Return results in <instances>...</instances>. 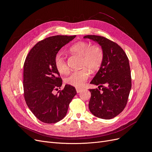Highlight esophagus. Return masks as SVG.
I'll return each mask as SVG.
<instances>
[{"label":"esophagus","mask_w":152,"mask_h":152,"mask_svg":"<svg viewBox=\"0 0 152 152\" xmlns=\"http://www.w3.org/2000/svg\"><path fill=\"white\" fill-rule=\"evenodd\" d=\"M82 91V89H81V88H76V91H77V93H80Z\"/></svg>","instance_id":"1"}]
</instances>
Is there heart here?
Instances as JSON below:
<instances>
[{
    "label": "heart",
    "instance_id": "1",
    "mask_svg": "<svg viewBox=\"0 0 152 152\" xmlns=\"http://www.w3.org/2000/svg\"><path fill=\"white\" fill-rule=\"evenodd\" d=\"M70 51L82 57L80 70L72 72L65 79V82L72 86L79 88L84 86L90 75V71H98L102 66L104 54L102 49L98 45H92L86 41H80L73 44L70 48ZM54 66L59 73L66 74L69 71L65 58L60 54L54 58Z\"/></svg>",
    "mask_w": 152,
    "mask_h": 152
}]
</instances>
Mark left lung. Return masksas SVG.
Here are the masks:
<instances>
[{"mask_svg":"<svg viewBox=\"0 0 152 152\" xmlns=\"http://www.w3.org/2000/svg\"><path fill=\"white\" fill-rule=\"evenodd\" d=\"M84 38L97 42L104 54L102 65L91 82L92 84L99 86V89H89V110L98 118H113L126 107L131 89L128 58L121 46L104 37L86 35ZM101 87L102 88L100 91Z\"/></svg>","mask_w":152,"mask_h":152,"instance_id":"left-lung-1","label":"left lung"}]
</instances>
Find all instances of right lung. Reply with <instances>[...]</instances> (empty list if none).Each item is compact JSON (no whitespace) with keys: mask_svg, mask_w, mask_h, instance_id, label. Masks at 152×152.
<instances>
[{"mask_svg":"<svg viewBox=\"0 0 152 152\" xmlns=\"http://www.w3.org/2000/svg\"><path fill=\"white\" fill-rule=\"evenodd\" d=\"M76 35L49 37L36 44L24 63L23 89L26 103L41 122L54 124L66 116L69 104L76 95L75 88L65 85L54 66V58L60 49Z\"/></svg>","mask_w":152,"mask_h":152,"instance_id":"obj_1","label":"right lung"}]
</instances>
